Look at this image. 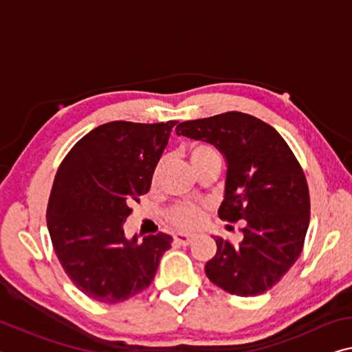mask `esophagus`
<instances>
[{
    "label": "esophagus",
    "instance_id": "obj_1",
    "mask_svg": "<svg viewBox=\"0 0 352 352\" xmlns=\"http://www.w3.org/2000/svg\"><path fill=\"white\" fill-rule=\"evenodd\" d=\"M174 239H175V243L183 244V246H188V244L192 243L194 235H189V233H177Z\"/></svg>",
    "mask_w": 352,
    "mask_h": 352
}]
</instances>
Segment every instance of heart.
<instances>
[{"instance_id": "heart-1", "label": "heart", "mask_w": 352, "mask_h": 352, "mask_svg": "<svg viewBox=\"0 0 352 352\" xmlns=\"http://www.w3.org/2000/svg\"><path fill=\"white\" fill-rule=\"evenodd\" d=\"M188 155L192 167L197 166L199 163H204L206 160L219 158L217 150L211 146H206V144H194V146H191V148H189ZM156 174H158V170H156ZM167 219H169L170 224H174L178 228H185V230L196 228L204 219V208L202 206L192 205V204L175 205L174 208L169 211V214H167Z\"/></svg>"}]
</instances>
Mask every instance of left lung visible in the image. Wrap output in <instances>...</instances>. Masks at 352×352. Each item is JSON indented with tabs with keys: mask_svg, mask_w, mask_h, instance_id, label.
<instances>
[{
	"mask_svg": "<svg viewBox=\"0 0 352 352\" xmlns=\"http://www.w3.org/2000/svg\"><path fill=\"white\" fill-rule=\"evenodd\" d=\"M177 135L219 150L227 174L217 214L246 221L238 244L214 236L217 250L206 261V276L236 296L267 292L296 263L309 228V186L298 160L271 125L236 111L182 122Z\"/></svg>",
	"mask_w": 352,
	"mask_h": 352,
	"instance_id": "1",
	"label": "left lung"
}]
</instances>
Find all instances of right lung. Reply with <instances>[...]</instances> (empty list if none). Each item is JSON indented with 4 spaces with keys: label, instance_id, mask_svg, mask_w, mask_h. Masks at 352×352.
Instances as JSON below:
<instances>
[{
    "label": "right lung",
    "instance_id": "right-lung-1",
    "mask_svg": "<svg viewBox=\"0 0 352 352\" xmlns=\"http://www.w3.org/2000/svg\"><path fill=\"white\" fill-rule=\"evenodd\" d=\"M175 120L109 122L78 141L56 174L47 226L74 285L94 300L124 302L152 283L166 233L126 238L131 204L147 194Z\"/></svg>",
    "mask_w": 352,
    "mask_h": 352
}]
</instances>
